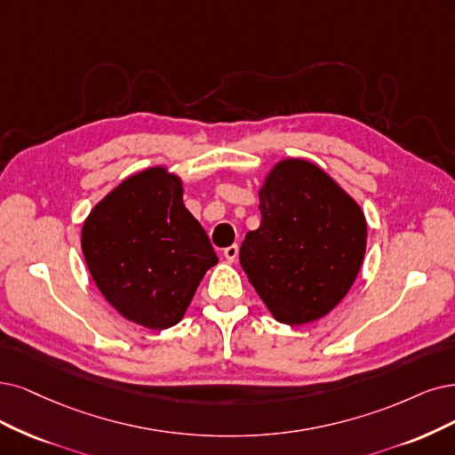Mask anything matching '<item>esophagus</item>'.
<instances>
[{"mask_svg":"<svg viewBox=\"0 0 455 455\" xmlns=\"http://www.w3.org/2000/svg\"><path fill=\"white\" fill-rule=\"evenodd\" d=\"M238 253H240V247H238V245H230V247L225 249L223 255H225V259H227L228 262H236Z\"/></svg>","mask_w":455,"mask_h":455,"instance_id":"34e87169","label":"esophagus"}]
</instances>
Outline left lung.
Instances as JSON below:
<instances>
[{
    "label": "left lung",
    "instance_id": "left-lung-1",
    "mask_svg": "<svg viewBox=\"0 0 455 455\" xmlns=\"http://www.w3.org/2000/svg\"><path fill=\"white\" fill-rule=\"evenodd\" d=\"M260 227L249 230L240 264L277 323L326 316L355 284L367 245L358 202L321 166L277 161L260 189Z\"/></svg>",
    "mask_w": 455,
    "mask_h": 455
}]
</instances>
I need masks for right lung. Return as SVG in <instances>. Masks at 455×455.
Instances as JSON below:
<instances>
[{"instance_id":"right-lung-1","label":"right lung","mask_w":455,"mask_h":455,"mask_svg":"<svg viewBox=\"0 0 455 455\" xmlns=\"http://www.w3.org/2000/svg\"><path fill=\"white\" fill-rule=\"evenodd\" d=\"M82 253L108 304L149 330L178 324L219 262L183 204L181 178L161 164L125 178L97 202L82 225Z\"/></svg>"}]
</instances>
